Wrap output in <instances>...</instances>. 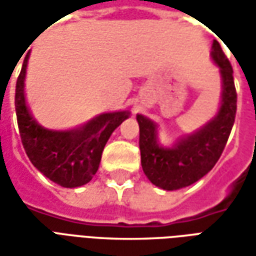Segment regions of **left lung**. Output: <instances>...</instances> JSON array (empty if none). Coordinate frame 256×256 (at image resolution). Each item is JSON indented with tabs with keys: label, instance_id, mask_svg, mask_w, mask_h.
<instances>
[{
	"label": "left lung",
	"instance_id": "8db88e82",
	"mask_svg": "<svg viewBox=\"0 0 256 256\" xmlns=\"http://www.w3.org/2000/svg\"><path fill=\"white\" fill-rule=\"evenodd\" d=\"M212 60L222 75V104L218 115L198 133L178 141L172 148L159 146L156 124L137 115L140 124L141 166L150 182L166 190L192 185L215 166L230 136L237 110L233 68L222 52L220 42H212Z\"/></svg>",
	"mask_w": 256,
	"mask_h": 256
}]
</instances>
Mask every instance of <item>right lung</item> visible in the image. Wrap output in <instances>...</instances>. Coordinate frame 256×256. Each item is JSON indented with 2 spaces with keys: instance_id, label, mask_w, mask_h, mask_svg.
Wrapping results in <instances>:
<instances>
[{
  "instance_id": "right-lung-1",
  "label": "right lung",
  "mask_w": 256,
  "mask_h": 256,
  "mask_svg": "<svg viewBox=\"0 0 256 256\" xmlns=\"http://www.w3.org/2000/svg\"><path fill=\"white\" fill-rule=\"evenodd\" d=\"M28 56L16 82L14 106L22 144L31 163L53 182L64 188H76L93 178L101 154L112 132L128 119V111L101 114L84 126L67 132H54L32 119L24 98V78Z\"/></svg>"
}]
</instances>
